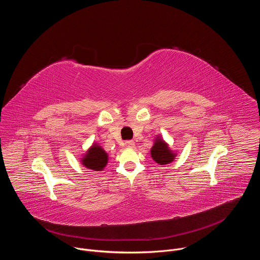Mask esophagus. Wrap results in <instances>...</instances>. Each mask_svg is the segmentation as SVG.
I'll return each instance as SVG.
<instances>
[{
	"label": "esophagus",
	"mask_w": 260,
	"mask_h": 260,
	"mask_svg": "<svg viewBox=\"0 0 260 260\" xmlns=\"http://www.w3.org/2000/svg\"><path fill=\"white\" fill-rule=\"evenodd\" d=\"M125 145H126V147H128V148H134V147H135V143H134L133 141H126V142H125Z\"/></svg>",
	"instance_id": "obj_1"
}]
</instances>
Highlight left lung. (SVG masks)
<instances>
[{
  "label": "left lung",
  "instance_id": "obj_1",
  "mask_svg": "<svg viewBox=\"0 0 260 260\" xmlns=\"http://www.w3.org/2000/svg\"><path fill=\"white\" fill-rule=\"evenodd\" d=\"M151 156L157 164L168 165L174 160L176 153L171 151L168 144L158 137L156 138L154 145L151 148Z\"/></svg>",
  "mask_w": 260,
  "mask_h": 260
}]
</instances>
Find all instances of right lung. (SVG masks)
Masks as SVG:
<instances>
[{"mask_svg": "<svg viewBox=\"0 0 260 260\" xmlns=\"http://www.w3.org/2000/svg\"><path fill=\"white\" fill-rule=\"evenodd\" d=\"M82 165L89 170L102 171L108 162V154L101 146L94 143L82 157Z\"/></svg>", "mask_w": 260, "mask_h": 260, "instance_id": "right-lung-1", "label": "right lung"}]
</instances>
